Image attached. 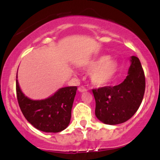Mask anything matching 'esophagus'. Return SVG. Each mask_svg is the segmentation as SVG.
Returning <instances> with one entry per match:
<instances>
[{"mask_svg": "<svg viewBox=\"0 0 160 160\" xmlns=\"http://www.w3.org/2000/svg\"><path fill=\"white\" fill-rule=\"evenodd\" d=\"M79 91L80 92H84V91H86L87 90V89L86 88H85V87H83V86H80V88H79Z\"/></svg>", "mask_w": 160, "mask_h": 160, "instance_id": "34e87169", "label": "esophagus"}]
</instances>
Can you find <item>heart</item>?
Returning a JSON list of instances; mask_svg holds the SVG:
<instances>
[{
	"mask_svg": "<svg viewBox=\"0 0 160 160\" xmlns=\"http://www.w3.org/2000/svg\"><path fill=\"white\" fill-rule=\"evenodd\" d=\"M88 70L93 71L91 80L95 86L104 87L113 80L118 71V63L110 60L108 56H102L90 63Z\"/></svg>",
	"mask_w": 160,
	"mask_h": 160,
	"instance_id": "b5f03b06",
	"label": "heart"
}]
</instances>
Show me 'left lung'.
<instances>
[{
  "mask_svg": "<svg viewBox=\"0 0 160 160\" xmlns=\"http://www.w3.org/2000/svg\"><path fill=\"white\" fill-rule=\"evenodd\" d=\"M126 79L117 86L93 89L95 115L107 125H118L130 119L139 108L146 89V77L139 59L132 56Z\"/></svg>",
  "mask_w": 160,
  "mask_h": 160,
  "instance_id": "8db88e82",
  "label": "left lung"
}]
</instances>
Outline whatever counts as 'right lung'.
<instances>
[{"label": "right lung", "mask_w": 160, "mask_h": 160, "mask_svg": "<svg viewBox=\"0 0 160 160\" xmlns=\"http://www.w3.org/2000/svg\"><path fill=\"white\" fill-rule=\"evenodd\" d=\"M77 90V86L62 88L47 99L32 101L22 93L16 80L17 99L22 114L35 128L45 132L56 133L67 128Z\"/></svg>", "instance_id": "1"}]
</instances>
